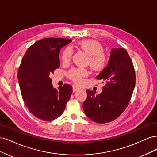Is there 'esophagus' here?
<instances>
[{
  "label": "esophagus",
  "mask_w": 157,
  "mask_h": 157,
  "mask_svg": "<svg viewBox=\"0 0 157 157\" xmlns=\"http://www.w3.org/2000/svg\"><path fill=\"white\" fill-rule=\"evenodd\" d=\"M80 89H81L79 88V87H78L77 86H75V85H73V86H72V90H73V92H74V93L78 91V90H80Z\"/></svg>",
  "instance_id": "1"
}]
</instances>
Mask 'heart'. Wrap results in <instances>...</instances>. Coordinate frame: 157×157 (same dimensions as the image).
Segmentation results:
<instances>
[{
    "label": "heart",
    "instance_id": "heart-1",
    "mask_svg": "<svg viewBox=\"0 0 157 157\" xmlns=\"http://www.w3.org/2000/svg\"><path fill=\"white\" fill-rule=\"evenodd\" d=\"M77 46L89 55L87 63L94 71H101L107 65L108 58L103 53L102 45L94 40H83L79 42ZM73 52L71 48H66L62 53L61 59L64 63H68L71 60ZM89 75V71L85 68H72L68 72V76L76 84H81L85 78Z\"/></svg>",
    "mask_w": 157,
    "mask_h": 157
}]
</instances>
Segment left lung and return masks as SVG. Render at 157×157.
Wrapping results in <instances>:
<instances>
[{"instance_id": "8db88e82", "label": "left lung", "mask_w": 157, "mask_h": 157, "mask_svg": "<svg viewBox=\"0 0 157 157\" xmlns=\"http://www.w3.org/2000/svg\"><path fill=\"white\" fill-rule=\"evenodd\" d=\"M97 78L105 83L102 92L95 95L93 90H86L87 98L83 108L86 115L94 122L109 123L125 110L134 89L135 70L126 50L112 49L107 66Z\"/></svg>"}]
</instances>
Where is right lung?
I'll return each instance as SVG.
<instances>
[{
    "mask_svg": "<svg viewBox=\"0 0 157 157\" xmlns=\"http://www.w3.org/2000/svg\"><path fill=\"white\" fill-rule=\"evenodd\" d=\"M71 40L48 38L33 44L20 64L17 78L22 98L35 117L52 121L60 117L72 93V87L64 84L53 88L49 74L60 67L59 52Z\"/></svg>",
    "mask_w": 157,
    "mask_h": 157,
    "instance_id": "obj_1",
    "label": "right lung"
}]
</instances>
